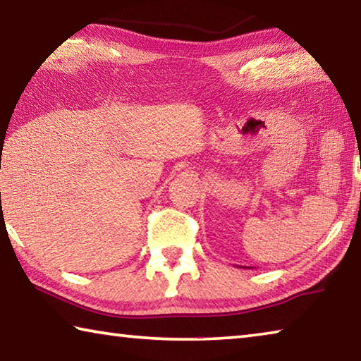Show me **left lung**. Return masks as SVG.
<instances>
[{
	"label": "left lung",
	"mask_w": 361,
	"mask_h": 361,
	"mask_svg": "<svg viewBox=\"0 0 361 361\" xmlns=\"http://www.w3.org/2000/svg\"><path fill=\"white\" fill-rule=\"evenodd\" d=\"M242 267H243V266H242Z\"/></svg>",
	"instance_id": "1"
}]
</instances>
